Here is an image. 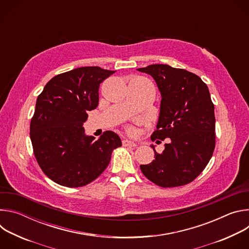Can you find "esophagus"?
<instances>
[{
    "mask_svg": "<svg viewBox=\"0 0 249 249\" xmlns=\"http://www.w3.org/2000/svg\"><path fill=\"white\" fill-rule=\"evenodd\" d=\"M122 145L124 147H137L136 143H134L133 141H129V140H123L122 141Z\"/></svg>",
    "mask_w": 249,
    "mask_h": 249,
    "instance_id": "esophagus-1",
    "label": "esophagus"
}]
</instances>
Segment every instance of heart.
Returning <instances> with one entry per match:
<instances>
[{
    "mask_svg": "<svg viewBox=\"0 0 249 249\" xmlns=\"http://www.w3.org/2000/svg\"><path fill=\"white\" fill-rule=\"evenodd\" d=\"M135 81H143V79H142V78H137V79H135ZM128 132L129 133H133L134 132V128L133 127H129L128 128Z\"/></svg>",
    "mask_w": 249,
    "mask_h": 249,
    "instance_id": "b5f03b06",
    "label": "heart"
}]
</instances>
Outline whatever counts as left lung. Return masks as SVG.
I'll return each mask as SVG.
<instances>
[{
	"label": "left lung",
	"instance_id": "left-lung-1",
	"mask_svg": "<svg viewBox=\"0 0 249 249\" xmlns=\"http://www.w3.org/2000/svg\"><path fill=\"white\" fill-rule=\"evenodd\" d=\"M138 71L151 75L161 94L157 130L152 141L168 139L161 154L141 164L149 180L160 187L193 181L204 170L216 146L214 103L207 85L195 74L168 65L155 64Z\"/></svg>",
	"mask_w": 249,
	"mask_h": 249
}]
</instances>
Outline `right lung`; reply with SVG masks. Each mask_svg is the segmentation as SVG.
Masks as SVG:
<instances>
[{"label": "right lung", "instance_id": "right-lung-1", "mask_svg": "<svg viewBox=\"0 0 249 249\" xmlns=\"http://www.w3.org/2000/svg\"><path fill=\"white\" fill-rule=\"evenodd\" d=\"M115 71L82 67L52 78L38 95L30 122L33 153L42 171L66 187H82L107 167L113 150L122 146L112 131L99 139L83 127L98 105L99 85Z\"/></svg>", "mask_w": 249, "mask_h": 249}]
</instances>
